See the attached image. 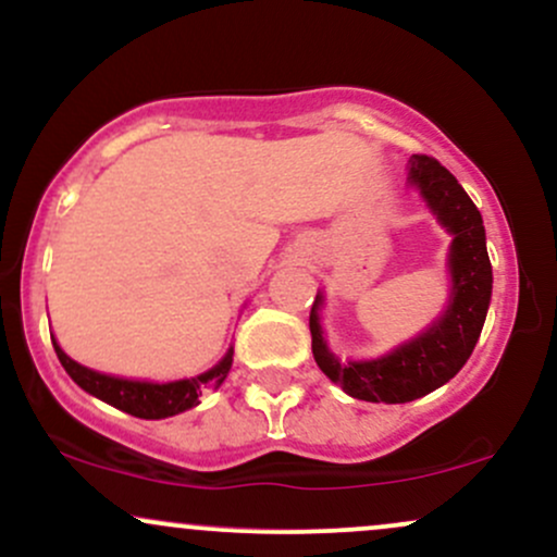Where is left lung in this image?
<instances>
[{
	"mask_svg": "<svg viewBox=\"0 0 557 557\" xmlns=\"http://www.w3.org/2000/svg\"><path fill=\"white\" fill-rule=\"evenodd\" d=\"M408 181L419 185L421 196L434 209L437 220L453 233V293L445 314L430 330L403 343L393 354L343 363L330 354L322 327H319L322 296L314 298L309 314L311 350H314L319 369L332 382H337L350 398L369 403L417 400L453 380L474 350L492 296V264L476 203L434 157L413 154Z\"/></svg>",
	"mask_w": 557,
	"mask_h": 557,
	"instance_id": "obj_1",
	"label": "left lung"
}]
</instances>
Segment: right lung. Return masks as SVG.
I'll return each instance as SVG.
<instances>
[{
    "instance_id": "add662e5",
    "label": "right lung",
    "mask_w": 557,
    "mask_h": 557,
    "mask_svg": "<svg viewBox=\"0 0 557 557\" xmlns=\"http://www.w3.org/2000/svg\"><path fill=\"white\" fill-rule=\"evenodd\" d=\"M54 343V337H52ZM57 359H60L65 372L73 376V382L86 393L96 395L99 400L110 403V406L120 408V411L131 413L138 419H164L175 417V413L188 411L198 403V395L203 389H214L225 382V376L233 367V348L227 350L225 359L209 372L190 376V380H177L168 382V385H157V382H136V380H120V376L99 374L94 369L81 367L78 361H73L65 356V350L54 343Z\"/></svg>"
}]
</instances>
